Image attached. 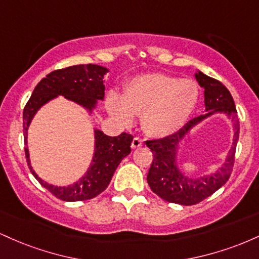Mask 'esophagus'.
Segmentation results:
<instances>
[{
  "mask_svg": "<svg viewBox=\"0 0 259 259\" xmlns=\"http://www.w3.org/2000/svg\"><path fill=\"white\" fill-rule=\"evenodd\" d=\"M144 146V140L140 139V138H134L133 142H132V147L133 148H138Z\"/></svg>",
  "mask_w": 259,
  "mask_h": 259,
  "instance_id": "1",
  "label": "esophagus"
}]
</instances>
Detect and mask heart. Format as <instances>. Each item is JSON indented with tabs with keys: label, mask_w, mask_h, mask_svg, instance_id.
<instances>
[{
	"label": "heart",
	"mask_w": 259,
	"mask_h": 259,
	"mask_svg": "<svg viewBox=\"0 0 259 259\" xmlns=\"http://www.w3.org/2000/svg\"><path fill=\"white\" fill-rule=\"evenodd\" d=\"M200 90L194 80L167 74H146L126 85L123 97L111 94L109 112L124 123L133 114H141V124L148 135L163 138L179 132L197 106Z\"/></svg>",
	"instance_id": "1"
}]
</instances>
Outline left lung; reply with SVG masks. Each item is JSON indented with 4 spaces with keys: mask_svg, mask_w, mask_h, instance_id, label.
I'll return each instance as SVG.
<instances>
[{
    "mask_svg": "<svg viewBox=\"0 0 259 259\" xmlns=\"http://www.w3.org/2000/svg\"><path fill=\"white\" fill-rule=\"evenodd\" d=\"M198 84L204 89L206 114L198 115L189 120L179 132L162 139L147 140L146 146L153 153L152 164L147 174V183L151 190L164 201L171 203L192 206L213 195L230 178L235 162L236 144L239 140V120L236 118V107L230 91L219 80L207 76L202 72L196 73ZM214 111H224L235 123L233 147L227 162L215 175L206 178L191 180L181 175L176 168L175 151L180 139L185 137L192 126Z\"/></svg>",
    "mask_w": 259,
    "mask_h": 259,
    "instance_id": "1",
    "label": "left lung"
}]
</instances>
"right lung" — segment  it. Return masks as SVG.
I'll return each instance as SVG.
<instances>
[{
  "label": "right lung",
  "instance_id": "right-lung-1",
  "mask_svg": "<svg viewBox=\"0 0 259 259\" xmlns=\"http://www.w3.org/2000/svg\"><path fill=\"white\" fill-rule=\"evenodd\" d=\"M107 72L108 70L101 65L80 64L53 70L47 74L46 78L41 80L34 89L31 97L26 102L23 111V132L25 144L26 132L35 113L41 106L57 97L58 95H62L65 99L72 100L91 111L96 106L97 100H103L105 97L103 75ZM95 139L96 147L91 167L88 173L74 185L58 187L44 183L32 170L29 160V151L25 147V157L29 169L38 183L59 200L74 202L96 197L107 189L121 159L130 153V146L134 138L126 133H121L119 136L113 138L105 135L101 130H95Z\"/></svg>",
  "mask_w": 259,
  "mask_h": 259
}]
</instances>
